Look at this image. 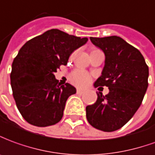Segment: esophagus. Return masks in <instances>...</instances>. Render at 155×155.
I'll return each mask as SVG.
<instances>
[{"label": "esophagus", "mask_w": 155, "mask_h": 155, "mask_svg": "<svg viewBox=\"0 0 155 155\" xmlns=\"http://www.w3.org/2000/svg\"><path fill=\"white\" fill-rule=\"evenodd\" d=\"M85 93V90L80 89V88H78V89H77V93H78V94H83V93Z\"/></svg>", "instance_id": "1"}]
</instances>
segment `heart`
I'll list each match as a JSON object with an SVG mask.
<instances>
[{
  "mask_svg": "<svg viewBox=\"0 0 155 155\" xmlns=\"http://www.w3.org/2000/svg\"><path fill=\"white\" fill-rule=\"evenodd\" d=\"M95 51V50H93ZM70 82L78 87H85L90 81V76L83 69L78 68L74 70L69 76Z\"/></svg>",
  "mask_w": 155,
  "mask_h": 155,
  "instance_id": "obj_1",
  "label": "heart"
}]
</instances>
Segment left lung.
I'll list each match as a JSON object with an SVG mask.
<instances>
[{
  "label": "left lung",
  "mask_w": 155,
  "mask_h": 155,
  "mask_svg": "<svg viewBox=\"0 0 155 155\" xmlns=\"http://www.w3.org/2000/svg\"><path fill=\"white\" fill-rule=\"evenodd\" d=\"M90 40L105 55L102 75L94 87H108L109 93L105 96L97 93L96 103L86 107L87 119L97 129L113 132L126 124L142 104L148 88L149 68L141 52L121 37Z\"/></svg>",
  "instance_id": "8db88e82"
}]
</instances>
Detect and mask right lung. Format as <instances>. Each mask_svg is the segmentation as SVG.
<instances>
[{
  "instance_id": "add662e5",
  "label": "right lung",
  "mask_w": 155,
  "mask_h": 155,
  "mask_svg": "<svg viewBox=\"0 0 155 155\" xmlns=\"http://www.w3.org/2000/svg\"><path fill=\"white\" fill-rule=\"evenodd\" d=\"M87 40L51 29L20 49L12 62L11 85L17 108L27 123L47 127L62 119L66 102L76 88L58 83L54 72Z\"/></svg>"
}]
</instances>
